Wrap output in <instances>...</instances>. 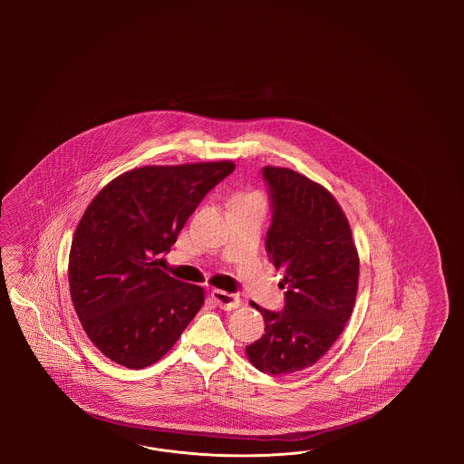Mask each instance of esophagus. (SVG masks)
I'll return each mask as SVG.
<instances>
[{"label": "esophagus", "instance_id": "1", "mask_svg": "<svg viewBox=\"0 0 464 464\" xmlns=\"http://www.w3.org/2000/svg\"><path fill=\"white\" fill-rule=\"evenodd\" d=\"M212 299L216 301V304L221 309H237L241 304V299L238 295H231V293H226L221 289H212L211 291Z\"/></svg>", "mask_w": 464, "mask_h": 464}]
</instances>
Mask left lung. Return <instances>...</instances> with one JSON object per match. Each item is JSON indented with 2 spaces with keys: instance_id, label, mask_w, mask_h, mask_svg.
Masks as SVG:
<instances>
[{
  "instance_id": "obj_1",
  "label": "left lung",
  "mask_w": 464,
  "mask_h": 464,
  "mask_svg": "<svg viewBox=\"0 0 464 464\" xmlns=\"http://www.w3.org/2000/svg\"><path fill=\"white\" fill-rule=\"evenodd\" d=\"M272 208L266 248L284 270L282 311L256 306L266 334L246 345L258 371L284 376L318 362L351 318L359 255L349 221L335 197L291 169L264 167Z\"/></svg>"
}]
</instances>
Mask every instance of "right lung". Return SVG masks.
<instances>
[{
	"label": "right lung",
	"mask_w": 464,
	"mask_h": 464,
	"mask_svg": "<svg viewBox=\"0 0 464 464\" xmlns=\"http://www.w3.org/2000/svg\"><path fill=\"white\" fill-rule=\"evenodd\" d=\"M231 161L140 167L105 185L71 243L70 293L88 338L117 364L142 369L175 345L204 291L158 267Z\"/></svg>",
	"instance_id": "obj_1"
}]
</instances>
